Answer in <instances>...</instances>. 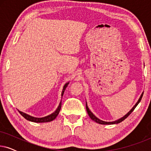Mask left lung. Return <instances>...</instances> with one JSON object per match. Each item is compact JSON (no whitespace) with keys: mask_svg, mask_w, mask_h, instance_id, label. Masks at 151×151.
Masks as SVG:
<instances>
[{"mask_svg":"<svg viewBox=\"0 0 151 151\" xmlns=\"http://www.w3.org/2000/svg\"><path fill=\"white\" fill-rule=\"evenodd\" d=\"M143 94H144V93H142V95H141V96H140V98H139V100H138V101H137V102L136 103V104H135V106H134L133 107V108H132V109H131V111H130L128 113H127V114H126V115H124V116L122 117H121L120 119H117V120H116V121H114V122H104V121L101 120V119H98V117L95 116V115H93V113L91 112V111L89 110V109H88V106H87V104H86V111H87L88 115H89V117H91V119L92 120L95 121V122H96L98 123V124H115L120 123L121 122H122L123 120H124V119H125L126 118H127V117L128 116H129V115L130 114H131V113L132 112H133L134 109H135V107L137 106V104H139L140 101H141L142 98V96H143Z\"/></svg>","mask_w":151,"mask_h":151,"instance_id":"left-lung-1","label":"left lung"}]
</instances>
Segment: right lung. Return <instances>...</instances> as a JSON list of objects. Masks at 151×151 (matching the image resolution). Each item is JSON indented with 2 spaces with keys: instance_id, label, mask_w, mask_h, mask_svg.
<instances>
[{
  "instance_id": "right-lung-1",
  "label": "right lung",
  "mask_w": 151,
  "mask_h": 151,
  "mask_svg": "<svg viewBox=\"0 0 151 151\" xmlns=\"http://www.w3.org/2000/svg\"><path fill=\"white\" fill-rule=\"evenodd\" d=\"M69 82H67V83H66L65 84V86H64L63 87V91H62V96H63V93L64 92H65V91L66 89V88H67V86H68V84H69ZM61 102H60V104L58 107V109L55 110V112H53V113H51V115H47L46 117H32L31 116L29 115H27L26 114V113H22L21 111H19V113L21 114V115L23 117H24L26 119H27L29 121H31V122H37V123H42V122H51L53 120V119H55V118H56V117L58 116V115L59 114V112L60 111V109H61Z\"/></svg>"
}]
</instances>
